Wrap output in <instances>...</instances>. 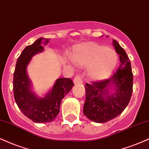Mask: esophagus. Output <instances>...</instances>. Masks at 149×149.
<instances>
[{
  "instance_id": "obj_1",
  "label": "esophagus",
  "mask_w": 149,
  "mask_h": 149,
  "mask_svg": "<svg viewBox=\"0 0 149 149\" xmlns=\"http://www.w3.org/2000/svg\"><path fill=\"white\" fill-rule=\"evenodd\" d=\"M74 84L76 85V84H83V81H82V79L80 77V76L79 75H77L75 76L74 79Z\"/></svg>"
}]
</instances>
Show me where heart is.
<instances>
[{
    "label": "heart",
    "instance_id": "heart-1",
    "mask_svg": "<svg viewBox=\"0 0 149 149\" xmlns=\"http://www.w3.org/2000/svg\"><path fill=\"white\" fill-rule=\"evenodd\" d=\"M76 64L88 66V75L91 79L99 81L108 77L117 63V54L113 49L95 42L78 45L72 54Z\"/></svg>",
    "mask_w": 149,
    "mask_h": 149
}]
</instances>
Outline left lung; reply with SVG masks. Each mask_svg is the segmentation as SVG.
<instances>
[{"label":"left lung","mask_w":149,"mask_h":149,"mask_svg":"<svg viewBox=\"0 0 149 149\" xmlns=\"http://www.w3.org/2000/svg\"><path fill=\"white\" fill-rule=\"evenodd\" d=\"M113 45L119 55V68L109 79L87 83L85 86L84 114L97 123L107 122L120 115L128 106L133 93V75L129 58L117 41L113 40ZM113 86L116 92L111 93L109 91Z\"/></svg>","instance_id":"8db88e82"}]
</instances>
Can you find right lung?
<instances>
[{
    "label": "right lung",
    "mask_w": 149,
    "mask_h": 149,
    "mask_svg": "<svg viewBox=\"0 0 149 149\" xmlns=\"http://www.w3.org/2000/svg\"><path fill=\"white\" fill-rule=\"evenodd\" d=\"M49 38H40L23 49L16 61L13 91L18 107L25 116L36 123L51 122L59 113L61 100L74 86L70 78H60L44 97H38L31 90L27 66L34 54L43 52Z\"/></svg>",
    "instance_id": "add662e5"
}]
</instances>
